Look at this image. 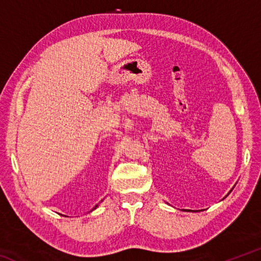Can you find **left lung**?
Listing matches in <instances>:
<instances>
[{"label": "left lung", "instance_id": "8db88e82", "mask_svg": "<svg viewBox=\"0 0 261 261\" xmlns=\"http://www.w3.org/2000/svg\"><path fill=\"white\" fill-rule=\"evenodd\" d=\"M230 191H232V189L230 190ZM229 193H230V192H229ZM228 193V194H229ZM228 194H227V196H228ZM184 211H187V212H197V211H191V210H184Z\"/></svg>", "mask_w": 261, "mask_h": 261}]
</instances>
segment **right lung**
<instances>
[{"mask_svg": "<svg viewBox=\"0 0 261 261\" xmlns=\"http://www.w3.org/2000/svg\"><path fill=\"white\" fill-rule=\"evenodd\" d=\"M101 201H102V200H101ZM98 206H99V204H98V205H95V206L93 207V208H92V211H94V210H95V208H96V207H98ZM92 211H90V212H92Z\"/></svg>", "mask_w": 261, "mask_h": 261, "instance_id": "add662e5", "label": "right lung"}]
</instances>
